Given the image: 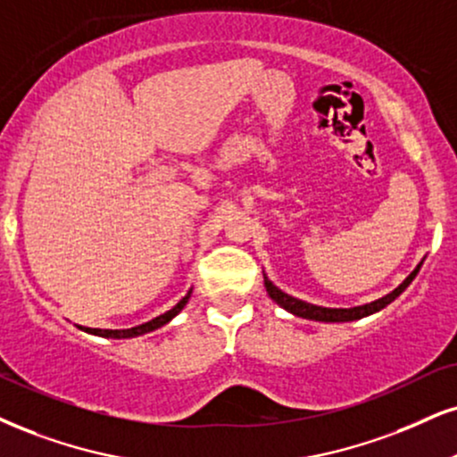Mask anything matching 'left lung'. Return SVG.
<instances>
[{
	"mask_svg": "<svg viewBox=\"0 0 457 457\" xmlns=\"http://www.w3.org/2000/svg\"><path fill=\"white\" fill-rule=\"evenodd\" d=\"M421 264H424V261H421L418 267H415L413 271H411L407 278H404L403 284L398 286V288H394L390 295L377 298V301L366 303V305L349 307V309L320 307V305H313V303L301 301V298H295V296L286 295L284 290H279L278 286H275L273 281L267 278V273H264V271H262V275H264V288H267V295L271 296L279 307H284L288 313L298 315V318H305V320H315V322H353V320H362V318H366V315H373L377 312H381V309L390 305L392 301H396V298L409 288V284L415 279V275L420 273Z\"/></svg>",
	"mask_w": 457,
	"mask_h": 457,
	"instance_id": "left-lung-1",
	"label": "left lung"
}]
</instances>
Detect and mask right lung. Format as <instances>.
<instances>
[{
  "instance_id": "obj_1",
  "label": "right lung",
  "mask_w": 457,
  "mask_h": 457,
  "mask_svg": "<svg viewBox=\"0 0 457 457\" xmlns=\"http://www.w3.org/2000/svg\"><path fill=\"white\" fill-rule=\"evenodd\" d=\"M190 295H193V288L188 290V295L182 296V301L178 303L176 307H171L169 312H165L162 315H159V318L150 320V322L145 324H139V326H133V328H122V330H110V328H88V326H78V328L88 332V335H95V337H104V339H133V337H142V335H148V332L152 330H159L162 328V326L171 322L176 315L182 312V309L186 307V303H188Z\"/></svg>"
}]
</instances>
